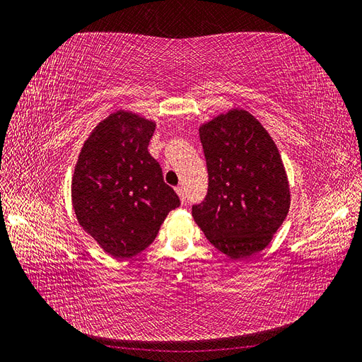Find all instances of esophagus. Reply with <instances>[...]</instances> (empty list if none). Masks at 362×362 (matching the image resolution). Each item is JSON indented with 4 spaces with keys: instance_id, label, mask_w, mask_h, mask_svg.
Here are the masks:
<instances>
[{
    "instance_id": "obj_1",
    "label": "esophagus",
    "mask_w": 362,
    "mask_h": 362,
    "mask_svg": "<svg viewBox=\"0 0 362 362\" xmlns=\"http://www.w3.org/2000/svg\"><path fill=\"white\" fill-rule=\"evenodd\" d=\"M175 192H177V194L180 196V199H181V204H185L187 201H185V190H184V187L182 185H178L177 189H175Z\"/></svg>"
}]
</instances>
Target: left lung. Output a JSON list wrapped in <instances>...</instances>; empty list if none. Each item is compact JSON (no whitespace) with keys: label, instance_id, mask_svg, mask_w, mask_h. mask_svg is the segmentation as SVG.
<instances>
[{"label":"left lung","instance_id":"8db88e82","mask_svg":"<svg viewBox=\"0 0 362 362\" xmlns=\"http://www.w3.org/2000/svg\"><path fill=\"white\" fill-rule=\"evenodd\" d=\"M208 193L192 208L216 249L233 259L269 246L287 217L291 193L278 146L259 120L231 108L199 127Z\"/></svg>","mask_w":362,"mask_h":362}]
</instances>
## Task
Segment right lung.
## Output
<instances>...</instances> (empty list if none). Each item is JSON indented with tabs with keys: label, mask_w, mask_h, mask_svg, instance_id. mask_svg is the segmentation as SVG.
<instances>
[{
	"label": "right lung",
	"mask_w": 362,
	"mask_h": 362,
	"mask_svg": "<svg viewBox=\"0 0 362 362\" xmlns=\"http://www.w3.org/2000/svg\"><path fill=\"white\" fill-rule=\"evenodd\" d=\"M156 127L134 112L115 110L92 129L74 168L76 222L115 258L146 249L169 211L180 205L148 151Z\"/></svg>",
	"instance_id": "right-lung-1"
}]
</instances>
